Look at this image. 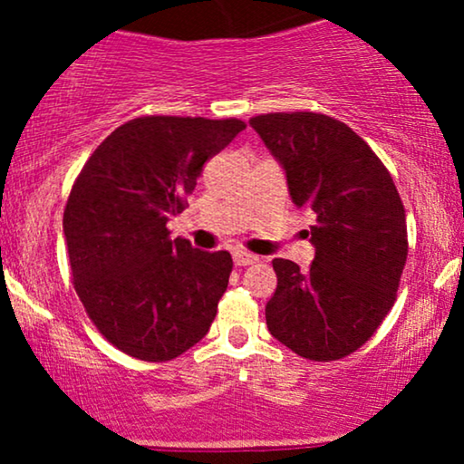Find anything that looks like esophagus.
<instances>
[{"instance_id":"34e87169","label":"esophagus","mask_w":464,"mask_h":464,"mask_svg":"<svg viewBox=\"0 0 464 464\" xmlns=\"http://www.w3.org/2000/svg\"><path fill=\"white\" fill-rule=\"evenodd\" d=\"M257 255H253V253H246V250H233V262H236V266H239V268H242V266H250V264H255L257 262Z\"/></svg>"}]
</instances>
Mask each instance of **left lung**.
Masks as SVG:
<instances>
[{
	"label": "left lung",
	"instance_id": "obj_1",
	"mask_svg": "<svg viewBox=\"0 0 464 464\" xmlns=\"http://www.w3.org/2000/svg\"><path fill=\"white\" fill-rule=\"evenodd\" d=\"M250 126L285 169L296 207L314 218L310 270L273 259L268 332L301 358L332 362L358 351L397 299L408 257L403 202L369 143L323 113H266Z\"/></svg>",
	"mask_w": 464,
	"mask_h": 464
}]
</instances>
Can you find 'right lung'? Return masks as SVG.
I'll use <instances>...</instances> for the list:
<instances>
[{"label":"right lung","mask_w":464,"mask_h":464,"mask_svg":"<svg viewBox=\"0 0 464 464\" xmlns=\"http://www.w3.org/2000/svg\"><path fill=\"white\" fill-rule=\"evenodd\" d=\"M242 120L146 115L126 121L80 169L63 214L73 287L98 332L143 362H168L209 332L233 259L169 237L202 165Z\"/></svg>","instance_id":"1"}]
</instances>
